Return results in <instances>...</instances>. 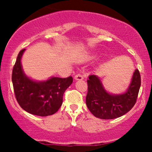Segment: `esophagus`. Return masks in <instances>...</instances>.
I'll return each mask as SVG.
<instances>
[{"label": "esophagus", "mask_w": 152, "mask_h": 152, "mask_svg": "<svg viewBox=\"0 0 152 152\" xmlns=\"http://www.w3.org/2000/svg\"><path fill=\"white\" fill-rule=\"evenodd\" d=\"M74 79L76 80V81H81V80L83 79V77L81 74H76V76H74Z\"/></svg>", "instance_id": "obj_1"}]
</instances>
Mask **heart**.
<instances>
[{"instance_id":"heart-1","label":"heart","mask_w":152,"mask_h":152,"mask_svg":"<svg viewBox=\"0 0 152 152\" xmlns=\"http://www.w3.org/2000/svg\"><path fill=\"white\" fill-rule=\"evenodd\" d=\"M96 58V56L95 55H93V56H88V58H87V60H91V59H94Z\"/></svg>"}]
</instances>
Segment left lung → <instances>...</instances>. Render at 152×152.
<instances>
[{"label":"left lung","instance_id":"8db88e82","mask_svg":"<svg viewBox=\"0 0 152 152\" xmlns=\"http://www.w3.org/2000/svg\"><path fill=\"white\" fill-rule=\"evenodd\" d=\"M87 83L86 103L91 114L102 119H113L126 114L134 106L141 86V76L136 69L127 89L118 94L108 92L96 75H90Z\"/></svg>","mask_w":152,"mask_h":152}]
</instances>
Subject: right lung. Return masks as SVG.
Segmentation results:
<instances>
[{
    "mask_svg": "<svg viewBox=\"0 0 152 152\" xmlns=\"http://www.w3.org/2000/svg\"><path fill=\"white\" fill-rule=\"evenodd\" d=\"M26 49L19 52L13 69L12 82L15 98L29 114L47 116L55 114L62 105L63 95L71 86L73 78L51 76L46 81H36L26 76L21 58Z\"/></svg>",
    "mask_w": 152,
    "mask_h": 152,
    "instance_id": "obj_1",
    "label": "right lung"
}]
</instances>
